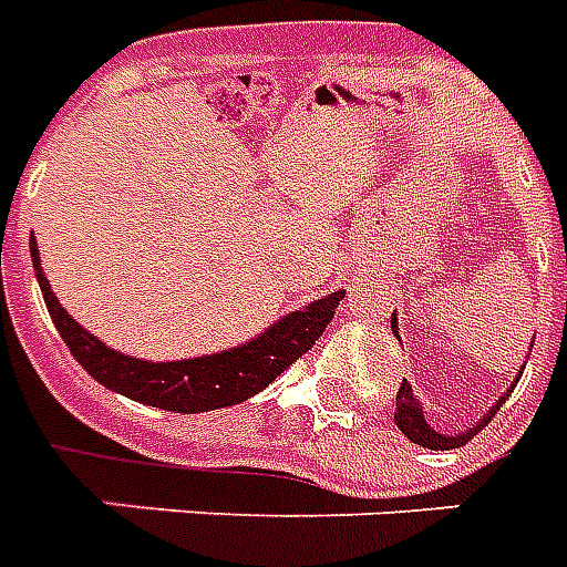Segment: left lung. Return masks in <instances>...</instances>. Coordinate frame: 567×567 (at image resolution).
I'll use <instances>...</instances> for the list:
<instances>
[{"instance_id": "obj_1", "label": "left lung", "mask_w": 567, "mask_h": 567, "mask_svg": "<svg viewBox=\"0 0 567 567\" xmlns=\"http://www.w3.org/2000/svg\"><path fill=\"white\" fill-rule=\"evenodd\" d=\"M391 332H394V336H396V318H394V315H391ZM520 373H524V368H520V371H518V377H515V382H512L509 391H506V394H503L501 400H497V403H494L492 409H488V412L483 414V417H480V421L471 423V426H467L465 432H453V435H444V432L432 430L430 423H426V417H423V409H421V403H417V396L412 394V385H409V382H405V379H403V385H400V391H396L394 423H396V426H400V432H403L405 439L412 441V444H421V447H426V450H456V447H465L467 441L474 439L476 432L483 430V426H488L494 414L501 412V405L506 403V396H509L512 391H515V385H518Z\"/></svg>"}]
</instances>
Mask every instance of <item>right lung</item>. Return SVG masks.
Segmentation results:
<instances>
[{"label":"right lung","mask_w":567,"mask_h":567,"mask_svg":"<svg viewBox=\"0 0 567 567\" xmlns=\"http://www.w3.org/2000/svg\"><path fill=\"white\" fill-rule=\"evenodd\" d=\"M29 249L49 318L64 338V344L70 347V353L75 355V362L111 391L132 396L137 403L164 409V412H212V409L249 400L261 388L270 385L279 373L288 371L302 353H309L311 344L323 336V329L336 315L338 302L344 300V291L327 293L323 300H315L306 309L285 315L261 336L231 350L182 359V362H144V359H132V355L111 350L87 329L79 327L49 288L47 274L40 267L38 240L31 238Z\"/></svg>","instance_id":"1"}]
</instances>
